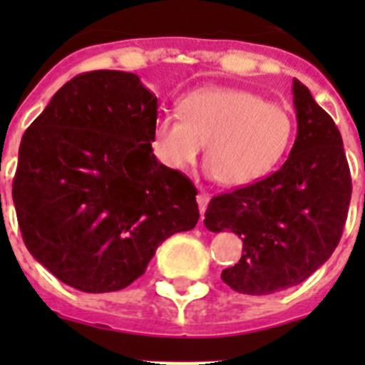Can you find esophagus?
Segmentation results:
<instances>
[{
  "mask_svg": "<svg viewBox=\"0 0 365 365\" xmlns=\"http://www.w3.org/2000/svg\"><path fill=\"white\" fill-rule=\"evenodd\" d=\"M208 201H210V195L206 192H199L197 195V205H199V212H201V219H202V214H205L206 206H208Z\"/></svg>",
  "mask_w": 365,
  "mask_h": 365,
  "instance_id": "34e87169",
  "label": "esophagus"
}]
</instances>
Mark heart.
<instances>
[{
    "label": "heart",
    "instance_id": "heart-1",
    "mask_svg": "<svg viewBox=\"0 0 365 365\" xmlns=\"http://www.w3.org/2000/svg\"><path fill=\"white\" fill-rule=\"evenodd\" d=\"M291 115L259 95L205 87L180 98L179 115H160L151 151L160 166L185 172L205 146L206 173L230 188L252 185L272 170L292 140Z\"/></svg>",
    "mask_w": 365,
    "mask_h": 365
}]
</instances>
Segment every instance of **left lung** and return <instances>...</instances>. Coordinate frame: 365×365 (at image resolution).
<instances>
[{
    "instance_id": "obj_1",
    "label": "left lung",
    "mask_w": 365,
    "mask_h": 365,
    "mask_svg": "<svg viewBox=\"0 0 365 365\" xmlns=\"http://www.w3.org/2000/svg\"><path fill=\"white\" fill-rule=\"evenodd\" d=\"M298 135L278 172L210 201L205 227L230 230L243 256L221 274L243 294L265 296L299 285L334 252L351 201V173L333 118L292 80Z\"/></svg>"
}]
</instances>
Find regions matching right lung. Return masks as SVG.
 Listing matches in <instances>:
<instances>
[{
    "label": "right lung",
    "instance_id": "right-lung-1",
    "mask_svg": "<svg viewBox=\"0 0 365 365\" xmlns=\"http://www.w3.org/2000/svg\"><path fill=\"white\" fill-rule=\"evenodd\" d=\"M157 96L124 71L60 87L25 131L12 201L25 247L82 292L120 291L199 221L192 180L151 151Z\"/></svg>",
    "mask_w": 365,
    "mask_h": 365
}]
</instances>
